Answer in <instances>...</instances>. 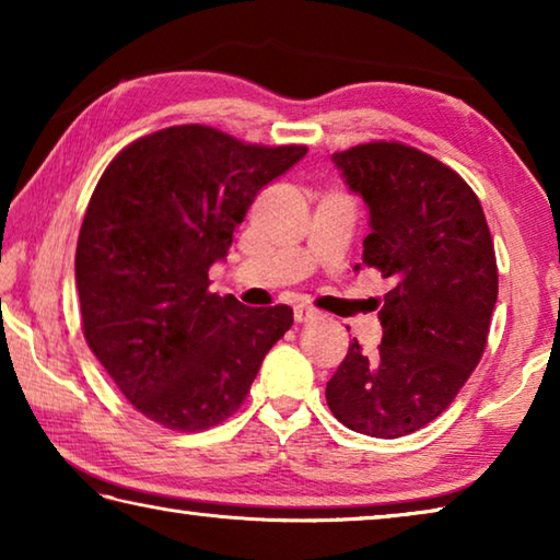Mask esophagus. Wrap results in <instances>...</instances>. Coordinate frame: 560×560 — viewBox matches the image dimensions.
<instances>
[{
    "label": "esophagus",
    "instance_id": "1",
    "mask_svg": "<svg viewBox=\"0 0 560 560\" xmlns=\"http://www.w3.org/2000/svg\"><path fill=\"white\" fill-rule=\"evenodd\" d=\"M293 318H296V324H311V320L318 318V311L311 308V306H303V303H299V306L293 308Z\"/></svg>",
    "mask_w": 560,
    "mask_h": 560
}]
</instances>
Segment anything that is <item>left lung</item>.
I'll return each instance as SVG.
<instances>
[{
    "instance_id": "1",
    "label": "left lung",
    "mask_w": 560,
    "mask_h": 560,
    "mask_svg": "<svg viewBox=\"0 0 560 560\" xmlns=\"http://www.w3.org/2000/svg\"><path fill=\"white\" fill-rule=\"evenodd\" d=\"M334 163L371 212L363 267L393 289L377 311V353L353 338L326 400L348 430L395 440L447 410L485 353L499 293L494 242L471 187L422 150L381 140L334 153Z\"/></svg>"
}]
</instances>
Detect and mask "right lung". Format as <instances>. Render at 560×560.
Listing matches in <instances>:
<instances>
[{"mask_svg":"<svg viewBox=\"0 0 560 560\" xmlns=\"http://www.w3.org/2000/svg\"><path fill=\"white\" fill-rule=\"evenodd\" d=\"M306 150L189 122L138 138L101 175L75 246L83 336L148 420L177 432L224 422L291 328L289 306L217 296L207 271L259 189Z\"/></svg>","mask_w":560,"mask_h":560,"instance_id":"obj_1","label":"right lung"}]
</instances>
